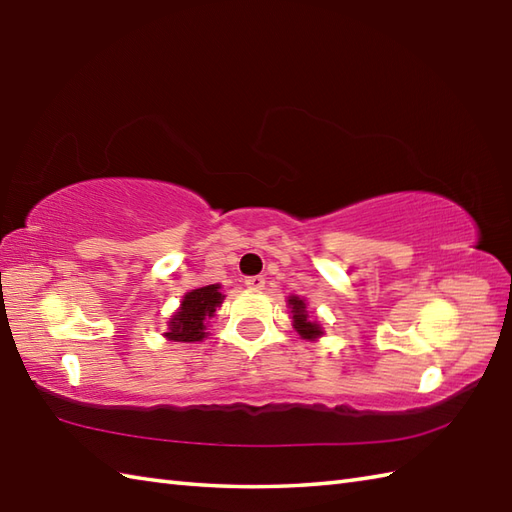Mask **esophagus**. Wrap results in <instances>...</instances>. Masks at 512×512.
Returning a JSON list of instances; mask_svg holds the SVG:
<instances>
[{
	"instance_id": "esophagus-1",
	"label": "esophagus",
	"mask_w": 512,
	"mask_h": 512,
	"mask_svg": "<svg viewBox=\"0 0 512 512\" xmlns=\"http://www.w3.org/2000/svg\"><path fill=\"white\" fill-rule=\"evenodd\" d=\"M244 284L250 288V290H264L266 286V279L262 275H255V277H246Z\"/></svg>"
}]
</instances>
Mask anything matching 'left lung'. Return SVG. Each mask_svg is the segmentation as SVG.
<instances>
[{
    "mask_svg": "<svg viewBox=\"0 0 512 512\" xmlns=\"http://www.w3.org/2000/svg\"><path fill=\"white\" fill-rule=\"evenodd\" d=\"M288 303L292 306V319H295V328L297 332L301 334V339H317V336H321V328L317 321L308 319V312H306V303H303V299L299 297H290Z\"/></svg>",
    "mask_w": 512,
    "mask_h": 512,
    "instance_id": "1",
    "label": "left lung"
}]
</instances>
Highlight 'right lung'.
I'll return each mask as SVG.
<instances>
[{"mask_svg": "<svg viewBox=\"0 0 512 512\" xmlns=\"http://www.w3.org/2000/svg\"><path fill=\"white\" fill-rule=\"evenodd\" d=\"M222 299L224 297L217 284L187 292L180 303V310L169 321V332H165L167 339L178 343L202 341L206 336L204 321L213 317L215 308L220 306Z\"/></svg>", "mask_w": 512, "mask_h": 512, "instance_id": "obj_1", "label": "right lung"}]
</instances>
